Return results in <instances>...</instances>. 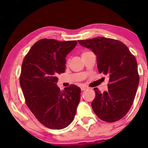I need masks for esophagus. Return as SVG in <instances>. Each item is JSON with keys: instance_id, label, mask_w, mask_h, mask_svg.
<instances>
[{"instance_id": "34e87169", "label": "esophagus", "mask_w": 148, "mask_h": 148, "mask_svg": "<svg viewBox=\"0 0 148 148\" xmlns=\"http://www.w3.org/2000/svg\"><path fill=\"white\" fill-rule=\"evenodd\" d=\"M88 89H89V88L88 86H83L81 87V90H82V91H84L86 90H88Z\"/></svg>"}]
</instances>
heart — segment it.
<instances>
[{"instance_id": "heart-1", "label": "heart", "mask_w": 148, "mask_h": 148, "mask_svg": "<svg viewBox=\"0 0 148 148\" xmlns=\"http://www.w3.org/2000/svg\"><path fill=\"white\" fill-rule=\"evenodd\" d=\"M86 52H83L82 54H84V53H86ZM69 64V60H66V64Z\"/></svg>"}]
</instances>
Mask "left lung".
<instances>
[{
	"label": "left lung",
	"instance_id": "obj_1",
	"mask_svg": "<svg viewBox=\"0 0 148 148\" xmlns=\"http://www.w3.org/2000/svg\"><path fill=\"white\" fill-rule=\"evenodd\" d=\"M78 42L94 52L99 73L109 77L107 92L94 89L93 110L106 122L120 120L130 110L136 95L139 82L136 58L119 40L96 37Z\"/></svg>",
	"mask_w": 148,
	"mask_h": 148
}]
</instances>
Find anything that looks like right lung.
<instances>
[{
	"label": "right lung",
	"mask_w": 148,
	"mask_h": 148,
	"mask_svg": "<svg viewBox=\"0 0 148 148\" xmlns=\"http://www.w3.org/2000/svg\"><path fill=\"white\" fill-rule=\"evenodd\" d=\"M77 44L44 38L32 46L22 62L19 82L26 104L49 129L65 128L76 114L80 88L73 84L60 91L56 83L58 75L65 71L66 56Z\"/></svg>",
	"instance_id": "add662e5"
}]
</instances>
